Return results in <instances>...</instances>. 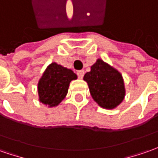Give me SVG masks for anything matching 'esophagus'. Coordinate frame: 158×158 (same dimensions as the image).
<instances>
[{
	"instance_id": "34e87169",
	"label": "esophagus",
	"mask_w": 158,
	"mask_h": 158,
	"mask_svg": "<svg viewBox=\"0 0 158 158\" xmlns=\"http://www.w3.org/2000/svg\"><path fill=\"white\" fill-rule=\"evenodd\" d=\"M84 74H85V71L84 70H80L77 72V75H78L79 79H83Z\"/></svg>"
}]
</instances>
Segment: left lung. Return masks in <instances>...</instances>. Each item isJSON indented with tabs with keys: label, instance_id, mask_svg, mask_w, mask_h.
<instances>
[{
	"label": "left lung",
	"instance_id": "obj_1",
	"mask_svg": "<svg viewBox=\"0 0 158 158\" xmlns=\"http://www.w3.org/2000/svg\"><path fill=\"white\" fill-rule=\"evenodd\" d=\"M84 80L87 82L94 101L103 108L114 109L124 100L125 88L122 75L101 59L91 66Z\"/></svg>",
	"mask_w": 158,
	"mask_h": 158
}]
</instances>
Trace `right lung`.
Segmentation results:
<instances>
[{
    "label": "right lung",
    "instance_id": "1",
    "mask_svg": "<svg viewBox=\"0 0 158 158\" xmlns=\"http://www.w3.org/2000/svg\"><path fill=\"white\" fill-rule=\"evenodd\" d=\"M77 75L55 62L48 65L38 83L39 100L49 107L57 106L67 94L72 80Z\"/></svg>",
    "mask_w": 158,
    "mask_h": 158
}]
</instances>
